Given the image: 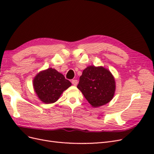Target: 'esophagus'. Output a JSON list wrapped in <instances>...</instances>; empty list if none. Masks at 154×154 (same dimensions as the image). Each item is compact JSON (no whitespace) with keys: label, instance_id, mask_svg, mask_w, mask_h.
<instances>
[{"label":"esophagus","instance_id":"1","mask_svg":"<svg viewBox=\"0 0 154 154\" xmlns=\"http://www.w3.org/2000/svg\"><path fill=\"white\" fill-rule=\"evenodd\" d=\"M71 82L72 83V85H74V86L77 85V84H78V80H72Z\"/></svg>","mask_w":154,"mask_h":154}]
</instances>
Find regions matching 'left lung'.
Wrapping results in <instances>:
<instances>
[{"mask_svg": "<svg viewBox=\"0 0 154 154\" xmlns=\"http://www.w3.org/2000/svg\"><path fill=\"white\" fill-rule=\"evenodd\" d=\"M77 88L92 107L106 105L114 97L116 82L109 70L103 66H88L83 71Z\"/></svg>", "mask_w": 154, "mask_h": 154, "instance_id": "8db88e82", "label": "left lung"}]
</instances>
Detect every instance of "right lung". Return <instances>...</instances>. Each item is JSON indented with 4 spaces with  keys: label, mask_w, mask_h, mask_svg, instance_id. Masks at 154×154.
<instances>
[{
    "label": "right lung",
    "mask_w": 154,
    "mask_h": 154,
    "mask_svg": "<svg viewBox=\"0 0 154 154\" xmlns=\"http://www.w3.org/2000/svg\"><path fill=\"white\" fill-rule=\"evenodd\" d=\"M71 85L62 74L51 67L39 72L32 81L35 92L45 104L57 101L63 92Z\"/></svg>",
    "instance_id": "add662e5"
}]
</instances>
